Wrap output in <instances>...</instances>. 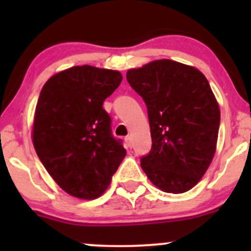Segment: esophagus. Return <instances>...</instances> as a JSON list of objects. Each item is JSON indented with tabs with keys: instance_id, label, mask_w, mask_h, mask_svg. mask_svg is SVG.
Instances as JSON below:
<instances>
[{
	"instance_id": "obj_1",
	"label": "esophagus",
	"mask_w": 251,
	"mask_h": 251,
	"mask_svg": "<svg viewBox=\"0 0 251 251\" xmlns=\"http://www.w3.org/2000/svg\"><path fill=\"white\" fill-rule=\"evenodd\" d=\"M125 141H126V143H127V146L131 148V147H132V138H131L130 136H127V137L125 138Z\"/></svg>"
}]
</instances>
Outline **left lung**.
Returning a JSON list of instances; mask_svg holds the SVG:
<instances>
[{
	"instance_id": "1",
	"label": "left lung",
	"mask_w": 251,
	"mask_h": 251,
	"mask_svg": "<svg viewBox=\"0 0 251 251\" xmlns=\"http://www.w3.org/2000/svg\"><path fill=\"white\" fill-rule=\"evenodd\" d=\"M148 110L151 149L141 166L168 193L193 188L215 155L220 108L198 69L170 59L154 60L126 74Z\"/></svg>"
}]
</instances>
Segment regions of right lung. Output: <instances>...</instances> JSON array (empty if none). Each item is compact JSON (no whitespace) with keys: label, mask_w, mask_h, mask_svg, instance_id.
I'll return each instance as SVG.
<instances>
[{"label":"right lung","mask_w":251,"mask_h":251,"mask_svg":"<svg viewBox=\"0 0 251 251\" xmlns=\"http://www.w3.org/2000/svg\"><path fill=\"white\" fill-rule=\"evenodd\" d=\"M116 70L73 67L48 78L35 110L32 143L58 186L73 197L104 193L126 155L103 102L120 85Z\"/></svg>","instance_id":"right-lung-1"}]
</instances>
